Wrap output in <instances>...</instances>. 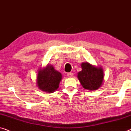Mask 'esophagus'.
I'll return each instance as SVG.
<instances>
[{
  "mask_svg": "<svg viewBox=\"0 0 131 131\" xmlns=\"http://www.w3.org/2000/svg\"><path fill=\"white\" fill-rule=\"evenodd\" d=\"M67 75H68V77H70V78H71V77H72L73 76V73L69 72V73H67Z\"/></svg>",
  "mask_w": 131,
  "mask_h": 131,
  "instance_id": "esophagus-1",
  "label": "esophagus"
}]
</instances>
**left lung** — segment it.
Returning <instances> with one entry per match:
<instances>
[{"instance_id":"left-lung-1","label":"left lung","mask_w":131,"mask_h":131,"mask_svg":"<svg viewBox=\"0 0 131 131\" xmlns=\"http://www.w3.org/2000/svg\"><path fill=\"white\" fill-rule=\"evenodd\" d=\"M82 71L78 72V78L86 90H95L102 85L104 73L102 68H97L88 62L82 63Z\"/></svg>"}]
</instances>
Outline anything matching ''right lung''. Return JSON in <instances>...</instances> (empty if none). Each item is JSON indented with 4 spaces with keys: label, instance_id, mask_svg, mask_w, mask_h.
<instances>
[{
    "label": "right lung",
    "instance_id": "right-lung-1",
    "mask_svg": "<svg viewBox=\"0 0 131 131\" xmlns=\"http://www.w3.org/2000/svg\"><path fill=\"white\" fill-rule=\"evenodd\" d=\"M62 77L61 73L56 71L53 66L47 65L44 69L38 71L37 84L43 91L53 93L58 88Z\"/></svg>",
    "mask_w": 131,
    "mask_h": 131
}]
</instances>
